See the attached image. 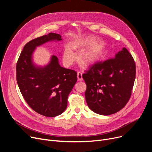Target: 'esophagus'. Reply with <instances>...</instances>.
<instances>
[{"label":"esophagus","instance_id":"esophagus-1","mask_svg":"<svg viewBox=\"0 0 152 152\" xmlns=\"http://www.w3.org/2000/svg\"><path fill=\"white\" fill-rule=\"evenodd\" d=\"M77 79L79 81H82L83 80V76H82V73L81 72H78L77 74Z\"/></svg>","mask_w":152,"mask_h":152}]
</instances>
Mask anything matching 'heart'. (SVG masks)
Here are the masks:
<instances>
[{
	"label": "heart",
	"mask_w": 152,
	"mask_h": 152,
	"mask_svg": "<svg viewBox=\"0 0 152 152\" xmlns=\"http://www.w3.org/2000/svg\"><path fill=\"white\" fill-rule=\"evenodd\" d=\"M93 44L86 40H75L71 43V47L77 52H81L87 48L92 47ZM70 47H66L63 51V61L67 65H70L77 60V55ZM106 51L101 47H93L84 52L80 56V60L84 65L90 66L101 61L105 55Z\"/></svg>",
	"instance_id": "obj_1"
}]
</instances>
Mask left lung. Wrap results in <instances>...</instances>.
Returning a JSON list of instances; mask_svg holds the SVG:
<instances>
[{"label":"left lung","instance_id":"1","mask_svg":"<svg viewBox=\"0 0 152 152\" xmlns=\"http://www.w3.org/2000/svg\"><path fill=\"white\" fill-rule=\"evenodd\" d=\"M85 97L95 113L110 115L121 110L129 101L135 78V64L125 47L115 58L98 62L83 75Z\"/></svg>","mask_w":152,"mask_h":152}]
</instances>
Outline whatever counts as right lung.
Returning <instances> with one entry per match:
<instances>
[{
    "label": "right lung",
    "instance_id": "1",
    "mask_svg": "<svg viewBox=\"0 0 152 152\" xmlns=\"http://www.w3.org/2000/svg\"><path fill=\"white\" fill-rule=\"evenodd\" d=\"M61 39L60 34L50 33L32 40L24 47L16 67L23 97L36 112L47 117L58 116L66 110L68 95L77 81V73L61 67L55 55L51 56L46 65H37L33 61V53L37 47Z\"/></svg>",
    "mask_w": 152,
    "mask_h": 152
}]
</instances>
